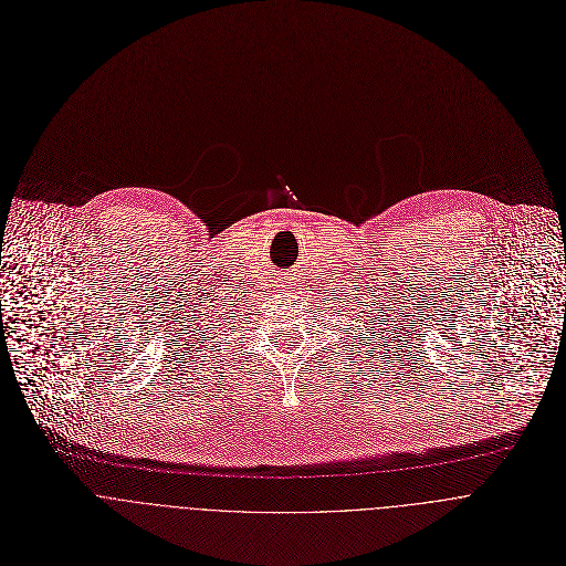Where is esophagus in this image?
Listing matches in <instances>:
<instances>
[{
	"label": "esophagus",
	"instance_id": "esophagus-1",
	"mask_svg": "<svg viewBox=\"0 0 566 566\" xmlns=\"http://www.w3.org/2000/svg\"><path fill=\"white\" fill-rule=\"evenodd\" d=\"M289 275H293V273H289ZM291 280H297V277H284V280H282V284H280V286H289V289H293V286H295V284H293V282H291Z\"/></svg>",
	"mask_w": 566,
	"mask_h": 566
}]
</instances>
